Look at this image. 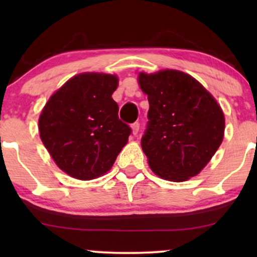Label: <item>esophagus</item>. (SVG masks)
I'll return each instance as SVG.
<instances>
[{
    "label": "esophagus",
    "instance_id": "esophagus-1",
    "mask_svg": "<svg viewBox=\"0 0 257 257\" xmlns=\"http://www.w3.org/2000/svg\"><path fill=\"white\" fill-rule=\"evenodd\" d=\"M132 129H133V134L137 135L138 132H139V129H140V123H139V122H134V123H133V124H132Z\"/></svg>",
    "mask_w": 257,
    "mask_h": 257
}]
</instances>
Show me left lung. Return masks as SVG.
<instances>
[{"instance_id": "left-lung-1", "label": "left lung", "mask_w": 257, "mask_h": 257, "mask_svg": "<svg viewBox=\"0 0 257 257\" xmlns=\"http://www.w3.org/2000/svg\"><path fill=\"white\" fill-rule=\"evenodd\" d=\"M139 84L150 104L141 147L152 172L175 182L197 175L222 143L225 117L216 100L176 70L141 72Z\"/></svg>"}]
</instances>
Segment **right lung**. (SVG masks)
<instances>
[{
  "label": "right lung",
  "mask_w": 257,
  "mask_h": 257,
  "mask_svg": "<svg viewBox=\"0 0 257 257\" xmlns=\"http://www.w3.org/2000/svg\"><path fill=\"white\" fill-rule=\"evenodd\" d=\"M116 76L81 73L51 96L38 120L41 140L61 170L91 180L107 173L132 134L118 118Z\"/></svg>",
  "instance_id": "1"
}]
</instances>
